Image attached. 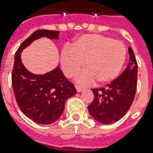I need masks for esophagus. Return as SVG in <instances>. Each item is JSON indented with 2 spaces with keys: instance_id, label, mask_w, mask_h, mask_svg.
<instances>
[{
  "instance_id": "1",
  "label": "esophagus",
  "mask_w": 153,
  "mask_h": 153,
  "mask_svg": "<svg viewBox=\"0 0 153 153\" xmlns=\"http://www.w3.org/2000/svg\"><path fill=\"white\" fill-rule=\"evenodd\" d=\"M76 89L77 91L79 93V92H82L83 89H84V88H83V87H81V86H78V85H76Z\"/></svg>"
}]
</instances>
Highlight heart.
Listing matches in <instances>:
<instances>
[{"label":"heart","instance_id":"obj_1","mask_svg":"<svg viewBox=\"0 0 153 153\" xmlns=\"http://www.w3.org/2000/svg\"><path fill=\"white\" fill-rule=\"evenodd\" d=\"M125 58L126 48L123 42L100 34L83 35L60 54L61 67L68 78L75 76L85 65L86 69L76 77L77 82L83 85L96 80L106 83L115 79Z\"/></svg>","mask_w":153,"mask_h":153}]
</instances>
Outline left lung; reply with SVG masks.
Listing matches in <instances>:
<instances>
[{
    "instance_id": "8db88e82",
    "label": "left lung",
    "mask_w": 153,
    "mask_h": 153,
    "mask_svg": "<svg viewBox=\"0 0 153 153\" xmlns=\"http://www.w3.org/2000/svg\"><path fill=\"white\" fill-rule=\"evenodd\" d=\"M129 61L123 73L105 88H93L94 99L88 109L90 115L102 124H111L124 116L134 99L137 88L138 63L131 47Z\"/></svg>"
}]
</instances>
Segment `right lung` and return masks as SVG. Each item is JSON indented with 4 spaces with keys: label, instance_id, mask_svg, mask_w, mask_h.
Instances as JSON below:
<instances>
[{
    "label": "right lung",
    "instance_id": "1",
    "mask_svg": "<svg viewBox=\"0 0 153 153\" xmlns=\"http://www.w3.org/2000/svg\"><path fill=\"white\" fill-rule=\"evenodd\" d=\"M59 31L37 30L16 51L12 70V86L22 112L36 123L50 125L60 118L65 103L77 93L74 83L65 77L59 67L43 75L30 73L22 64L20 53L33 41L42 37L58 38Z\"/></svg>",
    "mask_w": 153,
    "mask_h": 153
}]
</instances>
